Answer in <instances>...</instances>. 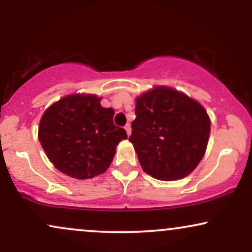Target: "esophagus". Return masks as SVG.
Returning a JSON list of instances; mask_svg holds the SVG:
<instances>
[{"label": "esophagus", "mask_w": 252, "mask_h": 252, "mask_svg": "<svg viewBox=\"0 0 252 252\" xmlns=\"http://www.w3.org/2000/svg\"><path fill=\"white\" fill-rule=\"evenodd\" d=\"M124 129H126V135L130 136V134H131V126H130V124H126V126H124Z\"/></svg>", "instance_id": "esophagus-1"}]
</instances>
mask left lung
I'll list each match as a JSON object with an SVG mask.
<instances>
[{
	"instance_id": "obj_1",
	"label": "left lung",
	"mask_w": 252,
	"mask_h": 252,
	"mask_svg": "<svg viewBox=\"0 0 252 252\" xmlns=\"http://www.w3.org/2000/svg\"><path fill=\"white\" fill-rule=\"evenodd\" d=\"M129 141L142 169L153 178H185L200 162L210 135V118L195 100L158 86L136 99Z\"/></svg>"
}]
</instances>
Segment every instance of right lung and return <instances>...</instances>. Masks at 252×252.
Here are the masks:
<instances>
[{"instance_id":"1","label":"right lung","mask_w":252,"mask_h":252,"mask_svg":"<svg viewBox=\"0 0 252 252\" xmlns=\"http://www.w3.org/2000/svg\"><path fill=\"white\" fill-rule=\"evenodd\" d=\"M114 110L94 94L63 97L45 111L39 141L52 163L63 174L91 179L112 162L126 130L114 124Z\"/></svg>"}]
</instances>
